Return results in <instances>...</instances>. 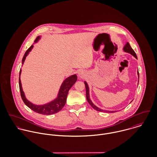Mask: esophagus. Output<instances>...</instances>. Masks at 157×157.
Segmentation results:
<instances>
[{"label":"esophagus","instance_id":"esophagus-1","mask_svg":"<svg viewBox=\"0 0 157 157\" xmlns=\"http://www.w3.org/2000/svg\"><path fill=\"white\" fill-rule=\"evenodd\" d=\"M78 75L79 77L80 78H84L85 76H86V72L83 70H80L78 72Z\"/></svg>","mask_w":157,"mask_h":157}]
</instances>
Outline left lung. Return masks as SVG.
Returning <instances> with one entry per match:
<instances>
[{"label":"left lung","mask_w":157,"mask_h":157,"mask_svg":"<svg viewBox=\"0 0 157 157\" xmlns=\"http://www.w3.org/2000/svg\"><path fill=\"white\" fill-rule=\"evenodd\" d=\"M123 51L126 52H128L129 54H131V55H132L134 57H135L136 59H137V57H136V55L135 52L133 50V49L131 48V45H129V44L128 42L126 43V44L124 45V46L123 47ZM137 74H138V79H139V72H138V70L137 71ZM139 81V80H138ZM85 87H86V98H87V100L88 101V103H90V105L94 109H95L96 111H99V112H108V113H113V112H116V111H105V110H103V109H101L100 108H98L97 106H96L92 102V101L90 100V89H89V87H88V83L85 81Z\"/></svg>","instance_id":"1"}]
</instances>
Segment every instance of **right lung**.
<instances>
[{
  "instance_id": "1",
  "label": "right lung",
  "mask_w": 157,
  "mask_h": 157,
  "mask_svg": "<svg viewBox=\"0 0 157 157\" xmlns=\"http://www.w3.org/2000/svg\"><path fill=\"white\" fill-rule=\"evenodd\" d=\"M40 39V36H38L34 42L37 43ZM33 46H34L33 45H31L28 49V50L25 52L24 56L23 57L22 61V65L25 60L26 56L28 55L29 52L33 48ZM21 72H22V70L21 69L20 73H19V88H20V91H21V97L22 98L24 103L33 111L39 113L43 114V115L54 114V113H57L60 111H61V109L65 105L69 90L71 89V88L74 85V84L76 82V81L77 80V77L76 74H74L68 77L62 83V84L60 88L59 91L58 95L56 98H55L54 100H52L51 102H49L45 105H34V104L32 103L31 102H30L29 101H28L25 97V93L23 91L21 80V78H20Z\"/></svg>"
}]
</instances>
